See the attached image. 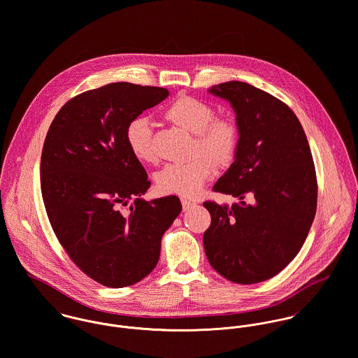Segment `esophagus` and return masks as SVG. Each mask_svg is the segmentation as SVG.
Segmentation results:
<instances>
[{"instance_id":"obj_1","label":"esophagus","mask_w":358,"mask_h":358,"mask_svg":"<svg viewBox=\"0 0 358 358\" xmlns=\"http://www.w3.org/2000/svg\"><path fill=\"white\" fill-rule=\"evenodd\" d=\"M181 204H182L184 211H187V210H189L192 206H195V203L191 201V200H188V199H181Z\"/></svg>"}]
</instances>
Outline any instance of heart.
Here are the masks:
<instances>
[{"mask_svg":"<svg viewBox=\"0 0 358 358\" xmlns=\"http://www.w3.org/2000/svg\"><path fill=\"white\" fill-rule=\"evenodd\" d=\"M163 118L194 136L192 155L184 164H166L155 176L158 191L191 198L198 195L213 176V166L225 167L235 159L238 148V123L232 118H215V110L191 96H178L163 111ZM126 144L140 162H154L152 129L144 118L131 120L126 127Z\"/></svg>","mask_w":358,"mask_h":358,"instance_id":"heart-1","label":"heart"}]
</instances>
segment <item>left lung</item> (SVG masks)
Here are the masks:
<instances>
[{"label": "left lung", "instance_id": "8db88e82", "mask_svg": "<svg viewBox=\"0 0 358 358\" xmlns=\"http://www.w3.org/2000/svg\"><path fill=\"white\" fill-rule=\"evenodd\" d=\"M208 92L229 101L240 133L235 162L213 189L240 204L203 203L211 215L204 251L221 276L261 282L296 257L313 224L317 181L310 147L296 115L272 94L240 80ZM247 194L251 205L242 201Z\"/></svg>", "mask_w": 358, "mask_h": 358}]
</instances>
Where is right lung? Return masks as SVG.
I'll return each instance as SVG.
<instances>
[{"instance_id": "right-lung-1", "label": "right lung", "mask_w": 358, "mask_h": 358, "mask_svg": "<svg viewBox=\"0 0 358 358\" xmlns=\"http://www.w3.org/2000/svg\"><path fill=\"white\" fill-rule=\"evenodd\" d=\"M167 96L129 82L83 92L60 108L43 143L41 192L53 232L80 271L106 287L148 276L182 210L174 195L141 198L151 182L126 144L127 124Z\"/></svg>"}]
</instances>
